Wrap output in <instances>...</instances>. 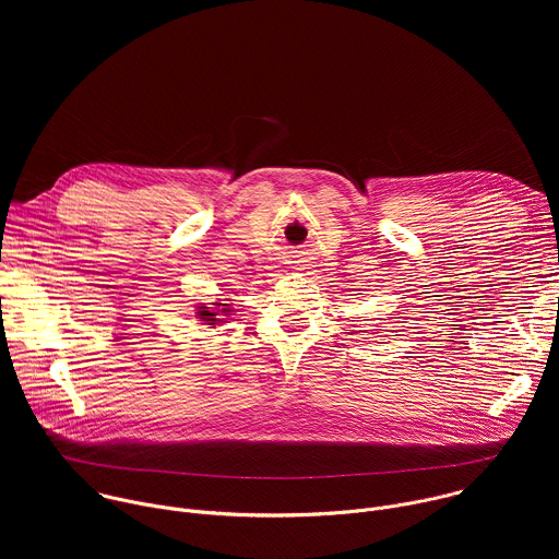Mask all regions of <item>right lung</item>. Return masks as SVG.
Wrapping results in <instances>:
<instances>
[{"mask_svg": "<svg viewBox=\"0 0 559 559\" xmlns=\"http://www.w3.org/2000/svg\"><path fill=\"white\" fill-rule=\"evenodd\" d=\"M212 305H216V307H227L225 302H212ZM212 309V307H201L199 309V318H201V321H205L207 325H216V323H221L223 321V318L221 316H225L229 309Z\"/></svg>", "mask_w": 559, "mask_h": 559, "instance_id": "1", "label": "right lung"}]
</instances>
